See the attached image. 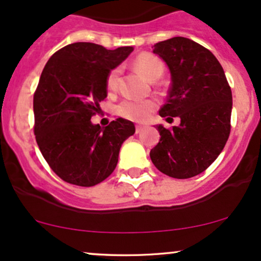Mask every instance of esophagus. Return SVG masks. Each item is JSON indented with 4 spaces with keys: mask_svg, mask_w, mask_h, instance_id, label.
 I'll return each instance as SVG.
<instances>
[{
    "mask_svg": "<svg viewBox=\"0 0 261 261\" xmlns=\"http://www.w3.org/2000/svg\"><path fill=\"white\" fill-rule=\"evenodd\" d=\"M143 128H145V127H143L142 125H136V130H135V133H136V134H140V133H142V131H143Z\"/></svg>",
    "mask_w": 261,
    "mask_h": 261,
    "instance_id": "34e87169",
    "label": "esophagus"
}]
</instances>
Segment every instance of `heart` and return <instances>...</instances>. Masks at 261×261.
<instances>
[{
	"mask_svg": "<svg viewBox=\"0 0 261 261\" xmlns=\"http://www.w3.org/2000/svg\"><path fill=\"white\" fill-rule=\"evenodd\" d=\"M134 65L141 74L149 81L160 79L164 71V65L157 56L148 53H142L134 60ZM120 77V68H113L107 77V87L110 92L116 91ZM157 107L154 100H140L127 98L122 100L118 108V113L122 118L135 122L146 121Z\"/></svg>",
	"mask_w": 261,
	"mask_h": 261,
	"instance_id": "heart-1",
	"label": "heart"
}]
</instances>
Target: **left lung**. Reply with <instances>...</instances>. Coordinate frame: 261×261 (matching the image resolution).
<instances>
[{
    "mask_svg": "<svg viewBox=\"0 0 261 261\" xmlns=\"http://www.w3.org/2000/svg\"><path fill=\"white\" fill-rule=\"evenodd\" d=\"M168 65L172 83L162 118H180V125H158L161 140L149 155L155 168L176 179L206 170L222 152L230 133L232 91L218 60L188 38L154 44Z\"/></svg>",
    "mask_w": 261,
    "mask_h": 261,
    "instance_id": "left-lung-1",
    "label": "left lung"
}]
</instances>
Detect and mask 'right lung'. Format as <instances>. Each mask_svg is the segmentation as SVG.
<instances>
[{
    "instance_id": "add662e5",
    "label": "right lung",
    "mask_w": 261,
    "mask_h": 261,
    "mask_svg": "<svg viewBox=\"0 0 261 261\" xmlns=\"http://www.w3.org/2000/svg\"><path fill=\"white\" fill-rule=\"evenodd\" d=\"M134 51L108 50L93 43H73L56 51L45 65L34 92V135L41 154L62 180L93 187L118 164L134 122L119 118L106 127L93 125L107 98V77Z\"/></svg>"
}]
</instances>
